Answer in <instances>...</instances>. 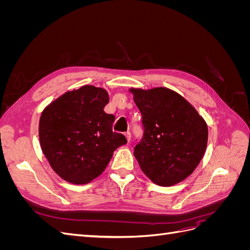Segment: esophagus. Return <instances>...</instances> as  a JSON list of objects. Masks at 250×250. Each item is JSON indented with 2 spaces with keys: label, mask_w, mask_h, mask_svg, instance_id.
<instances>
[{
  "label": "esophagus",
  "mask_w": 250,
  "mask_h": 250,
  "mask_svg": "<svg viewBox=\"0 0 250 250\" xmlns=\"http://www.w3.org/2000/svg\"><path fill=\"white\" fill-rule=\"evenodd\" d=\"M125 137H126L127 141L129 142V141L131 140V133H130V131H127V132H125Z\"/></svg>",
  "instance_id": "1"
}]
</instances>
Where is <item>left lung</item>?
<instances>
[{"label": "left lung", "mask_w": 250, "mask_h": 250, "mask_svg": "<svg viewBox=\"0 0 250 250\" xmlns=\"http://www.w3.org/2000/svg\"><path fill=\"white\" fill-rule=\"evenodd\" d=\"M129 92L143 117L144 137L133 152L142 171L162 187L185 180L206 153L207 122L190 102L170 88Z\"/></svg>", "instance_id": "8db88e82"}]
</instances>
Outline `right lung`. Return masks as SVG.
Instances as JSON below:
<instances>
[{
  "label": "right lung",
  "instance_id": "obj_1",
  "mask_svg": "<svg viewBox=\"0 0 250 250\" xmlns=\"http://www.w3.org/2000/svg\"><path fill=\"white\" fill-rule=\"evenodd\" d=\"M106 89L83 85L69 90L44 107L39 135L54 172L74 185H85L102 174L113 151L127 143L112 131L115 116L104 111Z\"/></svg>",
  "mask_w": 250,
  "mask_h": 250
}]
</instances>
